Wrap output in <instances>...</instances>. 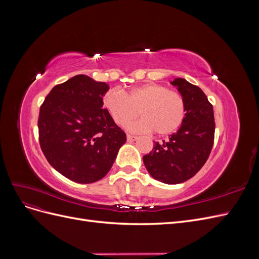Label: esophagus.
Masks as SVG:
<instances>
[{
	"label": "esophagus",
	"instance_id": "1",
	"mask_svg": "<svg viewBox=\"0 0 259 259\" xmlns=\"http://www.w3.org/2000/svg\"><path fill=\"white\" fill-rule=\"evenodd\" d=\"M126 138H127V142H135V140H137V137L136 136H132V135H127L126 136Z\"/></svg>",
	"mask_w": 259,
	"mask_h": 259
}]
</instances>
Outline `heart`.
<instances>
[{"label": "heart", "instance_id": "obj_1", "mask_svg": "<svg viewBox=\"0 0 259 259\" xmlns=\"http://www.w3.org/2000/svg\"><path fill=\"white\" fill-rule=\"evenodd\" d=\"M103 103L119 126L134 121L139 112L143 119L128 126L134 133L154 131L160 136L169 135L179 128L186 114L185 101L180 94L153 83L137 86L126 95L110 91L105 95Z\"/></svg>", "mask_w": 259, "mask_h": 259}]
</instances>
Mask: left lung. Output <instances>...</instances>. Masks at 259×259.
<instances>
[{
    "label": "left lung",
    "instance_id": "1",
    "mask_svg": "<svg viewBox=\"0 0 259 259\" xmlns=\"http://www.w3.org/2000/svg\"><path fill=\"white\" fill-rule=\"evenodd\" d=\"M169 83L184 98L185 119L166 142L154 143L143 160L155 180L176 185L193 177L205 164L214 144L215 122L213 106L200 88L182 77Z\"/></svg>",
    "mask_w": 259,
    "mask_h": 259
}]
</instances>
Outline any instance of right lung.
<instances>
[{
    "label": "right lung",
    "instance_id": "right-lung-1",
    "mask_svg": "<svg viewBox=\"0 0 259 259\" xmlns=\"http://www.w3.org/2000/svg\"><path fill=\"white\" fill-rule=\"evenodd\" d=\"M105 82L79 74L56 85L38 115V140L51 165L79 184L104 178L126 142L104 106Z\"/></svg>",
    "mask_w": 259,
    "mask_h": 259
}]
</instances>
